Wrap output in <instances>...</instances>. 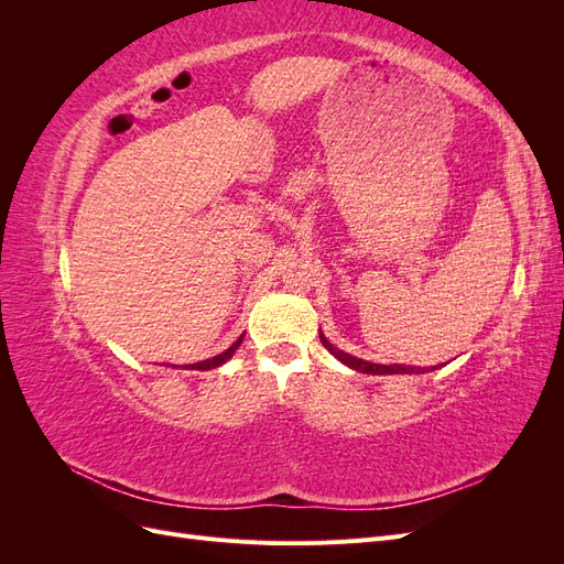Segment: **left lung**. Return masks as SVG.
Segmentation results:
<instances>
[{"label": "left lung", "mask_w": 564, "mask_h": 564, "mask_svg": "<svg viewBox=\"0 0 564 564\" xmlns=\"http://www.w3.org/2000/svg\"><path fill=\"white\" fill-rule=\"evenodd\" d=\"M319 340H322V346L327 348L334 357H338L340 362L344 365H348L350 369H357V371H365V373H419V369H414V367H400V365H373V362H367V360H360V357H352V355H348V352H344V350H338V348H334L327 338H324L322 334H319ZM423 371V369H421Z\"/></svg>", "instance_id": "8db88e82"}]
</instances>
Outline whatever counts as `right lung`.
I'll return each mask as SVG.
<instances>
[{"mask_svg": "<svg viewBox=\"0 0 564 564\" xmlns=\"http://www.w3.org/2000/svg\"><path fill=\"white\" fill-rule=\"evenodd\" d=\"M240 344H242V336L240 338H237L235 340V344L226 350V352H220V355H216V357H212V360H202V362H197V365H193V367H187V369H214V367H218V365H224L226 360H230V357H232V352L237 350V348H240Z\"/></svg>", "mask_w": 564, "mask_h": 564, "instance_id": "1", "label": "right lung"}]
</instances>
